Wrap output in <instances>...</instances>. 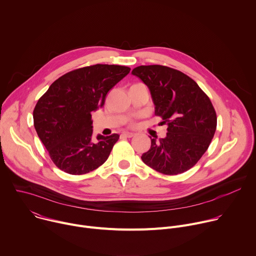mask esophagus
I'll list each match as a JSON object with an SVG mask.
<instances>
[{"label":"esophagus","instance_id":"esophagus-1","mask_svg":"<svg viewBox=\"0 0 256 256\" xmlns=\"http://www.w3.org/2000/svg\"><path fill=\"white\" fill-rule=\"evenodd\" d=\"M124 136H126V138H132L136 136L134 132H122V134Z\"/></svg>","mask_w":256,"mask_h":256}]
</instances>
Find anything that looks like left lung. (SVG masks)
<instances>
[{
	"label": "left lung",
	"instance_id": "1",
	"mask_svg": "<svg viewBox=\"0 0 256 256\" xmlns=\"http://www.w3.org/2000/svg\"><path fill=\"white\" fill-rule=\"evenodd\" d=\"M132 74L148 86L155 114L168 126L164 138H151L142 162L166 175L188 171L206 153L216 132V114L210 98L196 81L169 66H140Z\"/></svg>",
	"mask_w": 256,
	"mask_h": 256
}]
</instances>
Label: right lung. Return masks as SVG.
<instances>
[{"mask_svg":"<svg viewBox=\"0 0 256 256\" xmlns=\"http://www.w3.org/2000/svg\"><path fill=\"white\" fill-rule=\"evenodd\" d=\"M130 70L100 64L77 68L56 80L40 98L33 110L34 128L58 168L81 175L107 160L120 134L93 138L91 114Z\"/></svg>","mask_w":256,"mask_h":256,"instance_id":"1","label":"right lung"}]
</instances>
